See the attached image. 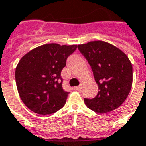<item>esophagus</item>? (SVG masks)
I'll return each mask as SVG.
<instances>
[{"label":"esophagus","mask_w":146,"mask_h":146,"mask_svg":"<svg viewBox=\"0 0 146 146\" xmlns=\"http://www.w3.org/2000/svg\"><path fill=\"white\" fill-rule=\"evenodd\" d=\"M74 89L76 90H81V89H82V86H75Z\"/></svg>","instance_id":"1"}]
</instances>
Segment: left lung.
<instances>
[{
    "mask_svg": "<svg viewBox=\"0 0 146 146\" xmlns=\"http://www.w3.org/2000/svg\"><path fill=\"white\" fill-rule=\"evenodd\" d=\"M91 66L98 92L95 98H85L87 108L98 113L118 108L127 98L133 85V66L119 48L101 40L78 45Z\"/></svg>",
    "mask_w": 146,
    "mask_h": 146,
    "instance_id": "obj_1",
    "label": "left lung"
}]
</instances>
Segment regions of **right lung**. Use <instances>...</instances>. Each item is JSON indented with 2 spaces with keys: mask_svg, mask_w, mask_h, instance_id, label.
<instances>
[{
  "mask_svg": "<svg viewBox=\"0 0 146 146\" xmlns=\"http://www.w3.org/2000/svg\"><path fill=\"white\" fill-rule=\"evenodd\" d=\"M77 45L47 43L34 48L19 60L15 80L19 96L31 111L39 115L56 112L68 92L62 88L61 70Z\"/></svg>",
  "mask_w": 146,
  "mask_h": 146,
  "instance_id": "obj_1",
  "label": "right lung"
}]
</instances>
